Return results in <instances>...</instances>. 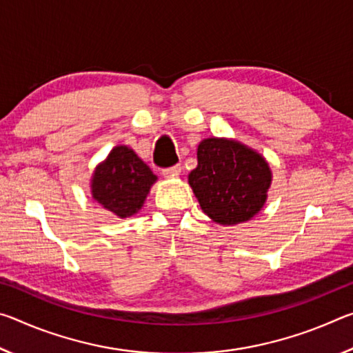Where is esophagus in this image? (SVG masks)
I'll use <instances>...</instances> for the list:
<instances>
[{
	"label": "esophagus",
	"instance_id": "34e87169",
	"mask_svg": "<svg viewBox=\"0 0 353 353\" xmlns=\"http://www.w3.org/2000/svg\"><path fill=\"white\" fill-rule=\"evenodd\" d=\"M181 170H182L181 165H172V166H170V168H165L162 172L165 177H174V176L181 174Z\"/></svg>",
	"mask_w": 353,
	"mask_h": 353
}]
</instances>
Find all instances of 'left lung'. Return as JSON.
<instances>
[{"mask_svg":"<svg viewBox=\"0 0 353 353\" xmlns=\"http://www.w3.org/2000/svg\"><path fill=\"white\" fill-rule=\"evenodd\" d=\"M188 182L201 208L214 223L232 225L260 212L271 185L265 159L241 143L207 139L198 146V166Z\"/></svg>","mask_w":353,"mask_h":353,"instance_id":"left-lung-1","label":"left lung"}]
</instances>
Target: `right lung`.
Returning a JSON list of instances; mask_svg holds the SVG:
<instances>
[{
    "mask_svg": "<svg viewBox=\"0 0 353 353\" xmlns=\"http://www.w3.org/2000/svg\"><path fill=\"white\" fill-rule=\"evenodd\" d=\"M155 181L157 177L132 149L117 146L94 171L92 194L107 210L128 218L140 210Z\"/></svg>",
    "mask_w": 353,
    "mask_h": 353,
    "instance_id": "obj_1",
    "label": "right lung"
}]
</instances>
